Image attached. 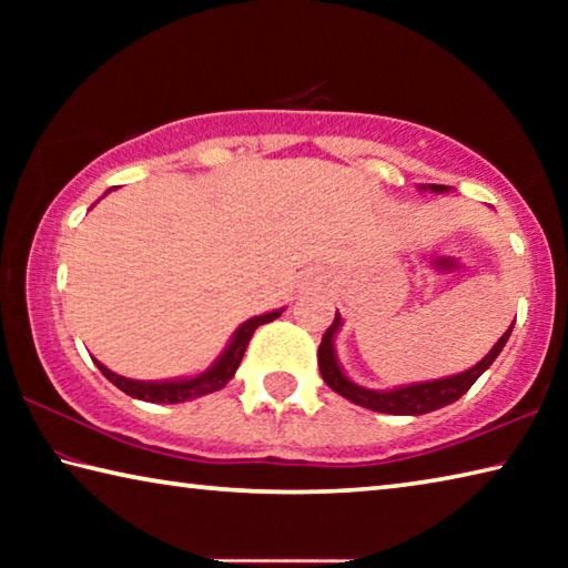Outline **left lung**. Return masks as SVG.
I'll list each match as a JSON object with an SVG mask.
<instances>
[{"mask_svg":"<svg viewBox=\"0 0 568 568\" xmlns=\"http://www.w3.org/2000/svg\"><path fill=\"white\" fill-rule=\"evenodd\" d=\"M420 190L446 192L448 187L446 185H428V187L420 185ZM338 328H341V315L335 313V321L331 328L325 331L321 348H318V365H321L323 381L328 383L335 393H341L343 398L353 400L355 406H363V408H371L378 413H390V416H423V413L444 408V406H448V403H454L464 396V393L478 381L480 373L488 371V365H491L498 358V353L504 351V345L508 341V335H511L514 325L501 335V338H498L494 348L486 353V358H480L474 368H468L450 378L413 383V386H398L393 390L363 388V386H358V383H353L348 376H345L338 365V358H335V333H338Z\"/></svg>","mask_w":568,"mask_h":568,"instance_id":"left-lung-1","label":"left lung"}]
</instances>
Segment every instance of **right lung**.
I'll use <instances>...</instances> for the list:
<instances>
[{
	"instance_id": "obj_1",
	"label": "right lung",
	"mask_w": 568,
	"mask_h": 568,
	"mask_svg": "<svg viewBox=\"0 0 568 568\" xmlns=\"http://www.w3.org/2000/svg\"><path fill=\"white\" fill-rule=\"evenodd\" d=\"M283 311H273V313H265V315H255V318L245 321L240 328L235 331L233 341L227 343V348L220 353V358L210 365L205 373H200L195 378H182V381H132V378H124L118 376V373H112L110 368H104L100 361L98 368L102 371V376L108 378L110 383H114L122 393H128L132 398H140V400H148V403H182V400H192V398H200V396H207V393H215L220 388H225V383L235 376L240 361H243L245 348L250 338H253V333L257 325H265L275 321L277 315Z\"/></svg>"
}]
</instances>
